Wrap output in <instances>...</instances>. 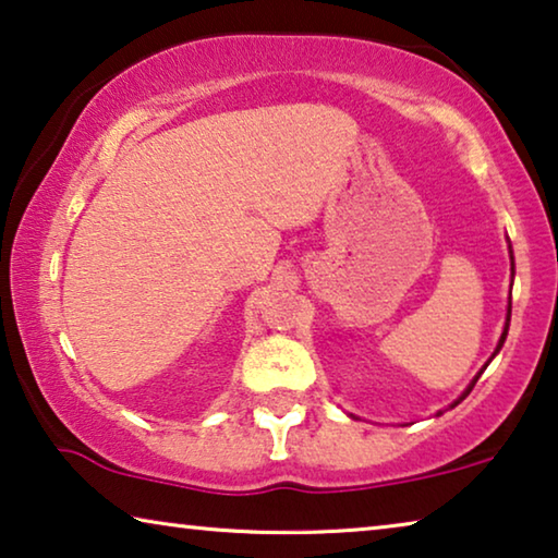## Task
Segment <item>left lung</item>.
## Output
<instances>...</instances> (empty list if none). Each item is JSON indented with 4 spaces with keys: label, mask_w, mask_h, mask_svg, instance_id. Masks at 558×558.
Returning a JSON list of instances; mask_svg holds the SVG:
<instances>
[{
    "label": "left lung",
    "mask_w": 558,
    "mask_h": 558,
    "mask_svg": "<svg viewBox=\"0 0 558 558\" xmlns=\"http://www.w3.org/2000/svg\"><path fill=\"white\" fill-rule=\"evenodd\" d=\"M509 257H511V276H513V251H511V243H509ZM509 323H511V295H509V311H506V326H504V332H501V338H498V345H496V351H494V355H492V359H488V363H492V361L496 359V353H498V351H501L504 340H506V336H509ZM488 363H486V365H488ZM486 365H484V368H481V371L476 373V378H473V380H471V384H469V388H465V390H463V393L459 396V401H453V403H451V409H453V405H459V403L463 401V398L471 393V388H473V386H476V380L481 378V373H484V371H486ZM438 415H440V411H438Z\"/></svg>",
    "instance_id": "8db88e82"
}]
</instances>
